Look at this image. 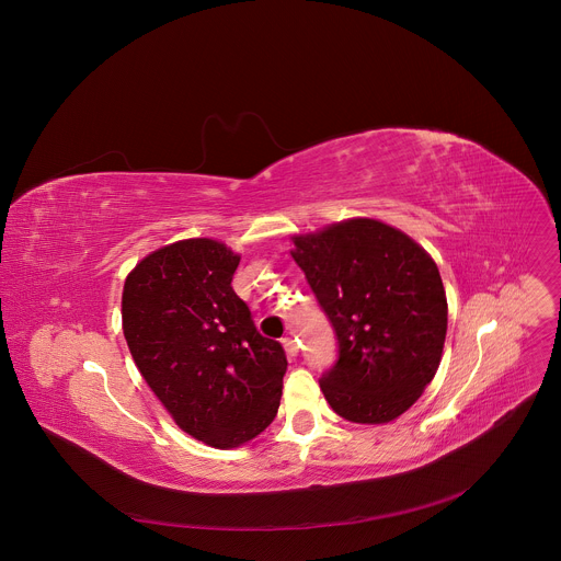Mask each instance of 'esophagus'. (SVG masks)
<instances>
[{
	"label": "esophagus",
	"instance_id": "34e87169",
	"mask_svg": "<svg viewBox=\"0 0 561 561\" xmlns=\"http://www.w3.org/2000/svg\"><path fill=\"white\" fill-rule=\"evenodd\" d=\"M282 343H284V350H286V354H288V356H297V354H299L297 339H293V336H284V339H282Z\"/></svg>",
	"mask_w": 561,
	"mask_h": 561
}]
</instances>
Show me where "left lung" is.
Wrapping results in <instances>:
<instances>
[{
  "label": "left lung",
  "instance_id": "8db88e82",
  "mask_svg": "<svg viewBox=\"0 0 561 561\" xmlns=\"http://www.w3.org/2000/svg\"><path fill=\"white\" fill-rule=\"evenodd\" d=\"M339 343L319 386L345 421L381 425L408 412L432 383L447 334L436 262L403 231L369 218L293 238Z\"/></svg>",
  "mask_w": 561,
  "mask_h": 561
}]
</instances>
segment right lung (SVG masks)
Segmentation results:
<instances>
[{
  "label": "right lung",
  "mask_w": 561,
  "mask_h": 561,
  "mask_svg": "<svg viewBox=\"0 0 561 561\" xmlns=\"http://www.w3.org/2000/svg\"><path fill=\"white\" fill-rule=\"evenodd\" d=\"M222 242L182 240L149 253L123 286V334L142 379L190 436L233 449L277 416L286 352L257 332Z\"/></svg>",
  "instance_id": "right-lung-1"
}]
</instances>
